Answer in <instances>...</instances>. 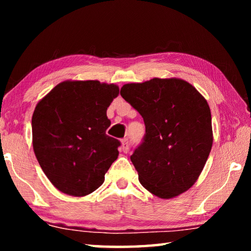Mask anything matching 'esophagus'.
I'll return each instance as SVG.
<instances>
[{
  "mask_svg": "<svg viewBox=\"0 0 251 251\" xmlns=\"http://www.w3.org/2000/svg\"><path fill=\"white\" fill-rule=\"evenodd\" d=\"M128 148H129V142L127 138L122 139V151L124 152L128 151Z\"/></svg>",
  "mask_w": 251,
  "mask_h": 251,
  "instance_id": "obj_1",
  "label": "esophagus"
}]
</instances>
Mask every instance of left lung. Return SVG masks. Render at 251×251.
I'll list each match as a JSON object with an SVG mask.
<instances>
[{
    "mask_svg": "<svg viewBox=\"0 0 251 251\" xmlns=\"http://www.w3.org/2000/svg\"><path fill=\"white\" fill-rule=\"evenodd\" d=\"M121 95L146 127L143 143L130 156L139 182L163 199L187 192L201 174L214 141L205 97L176 77L125 84Z\"/></svg>",
    "mask_w": 251,
    "mask_h": 251,
    "instance_id": "1",
    "label": "left lung"
}]
</instances>
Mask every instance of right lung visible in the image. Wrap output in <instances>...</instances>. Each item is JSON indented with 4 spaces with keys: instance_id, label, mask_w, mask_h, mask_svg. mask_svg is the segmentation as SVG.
Here are the masks:
<instances>
[{
    "instance_id": "right-lung-1",
    "label": "right lung",
    "mask_w": 251,
    "mask_h": 251,
    "mask_svg": "<svg viewBox=\"0 0 251 251\" xmlns=\"http://www.w3.org/2000/svg\"><path fill=\"white\" fill-rule=\"evenodd\" d=\"M118 94L115 84L64 80L37 103L32 117L34 154L59 192L83 197L104 182L121 145L106 135V110Z\"/></svg>"
}]
</instances>
